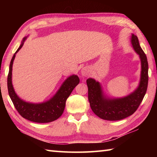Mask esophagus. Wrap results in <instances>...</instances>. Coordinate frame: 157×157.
Returning <instances> with one entry per match:
<instances>
[{
    "mask_svg": "<svg viewBox=\"0 0 157 157\" xmlns=\"http://www.w3.org/2000/svg\"><path fill=\"white\" fill-rule=\"evenodd\" d=\"M81 73L84 77H87L90 75V74H91V71H90V69L89 68L84 67L82 69Z\"/></svg>",
    "mask_w": 157,
    "mask_h": 157,
    "instance_id": "34e87169",
    "label": "esophagus"
}]
</instances>
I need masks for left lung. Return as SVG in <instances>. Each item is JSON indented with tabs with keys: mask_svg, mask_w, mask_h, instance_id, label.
Listing matches in <instances>:
<instances>
[{
	"mask_svg": "<svg viewBox=\"0 0 157 157\" xmlns=\"http://www.w3.org/2000/svg\"><path fill=\"white\" fill-rule=\"evenodd\" d=\"M131 42L141 62V73L139 85L129 95L121 98H106L99 82L94 79L86 80L88 98L94 113L99 118L107 121H119L132 115L139 107L144 98L148 84V63L147 57L140 46L138 37L132 34Z\"/></svg>",
	"mask_w": 157,
	"mask_h": 157,
	"instance_id": "1",
	"label": "left lung"
}]
</instances>
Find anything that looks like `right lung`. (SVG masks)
<instances>
[{
	"instance_id": "1",
	"label": "right lung",
	"mask_w": 157,
	"mask_h": 157,
	"mask_svg": "<svg viewBox=\"0 0 157 157\" xmlns=\"http://www.w3.org/2000/svg\"><path fill=\"white\" fill-rule=\"evenodd\" d=\"M26 38L27 37L23 38L22 43L14 53V55H13L11 62H10L9 73L7 76V89H8L9 95L16 109L23 118L32 122H34V123H50V122L57 120L62 115L63 110L65 109L66 101L69 95H71L73 90L79 84V79L78 76L75 75L68 77L63 82L56 94L51 99L45 102L34 104V103L27 102L21 100L16 94L14 89L13 88L12 72L13 62L14 60L16 54L22 48Z\"/></svg>"
}]
</instances>
